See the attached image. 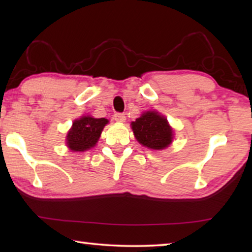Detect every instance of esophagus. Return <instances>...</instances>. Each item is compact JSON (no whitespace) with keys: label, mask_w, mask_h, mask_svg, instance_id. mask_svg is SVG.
I'll use <instances>...</instances> for the list:
<instances>
[{"label":"esophagus","mask_w":252,"mask_h":252,"mask_svg":"<svg viewBox=\"0 0 252 252\" xmlns=\"http://www.w3.org/2000/svg\"><path fill=\"white\" fill-rule=\"evenodd\" d=\"M126 114L125 113H116L114 114V120L117 122H126Z\"/></svg>","instance_id":"34e87169"}]
</instances>
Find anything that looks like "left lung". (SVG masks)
I'll return each instance as SVG.
<instances>
[{
    "mask_svg": "<svg viewBox=\"0 0 252 252\" xmlns=\"http://www.w3.org/2000/svg\"><path fill=\"white\" fill-rule=\"evenodd\" d=\"M135 139L140 144L153 150H162L173 140V130L165 117L157 111H147L131 123Z\"/></svg>",
    "mask_w": 252,
    "mask_h": 252,
    "instance_id": "obj_1",
    "label": "left lung"
}]
</instances>
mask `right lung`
<instances>
[{"mask_svg": "<svg viewBox=\"0 0 252 252\" xmlns=\"http://www.w3.org/2000/svg\"><path fill=\"white\" fill-rule=\"evenodd\" d=\"M108 123V119H96L90 116H83L78 120H74L66 134V146L74 152L89 150L95 146L102 130Z\"/></svg>", "mask_w": 252, "mask_h": 252, "instance_id": "add662e5", "label": "right lung"}]
</instances>
